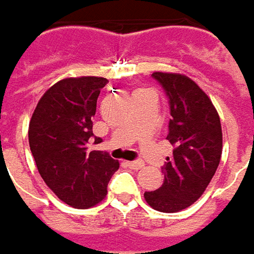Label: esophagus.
I'll use <instances>...</instances> for the list:
<instances>
[{"instance_id":"1","label":"esophagus","mask_w":254,"mask_h":254,"mask_svg":"<svg viewBox=\"0 0 254 254\" xmlns=\"http://www.w3.org/2000/svg\"><path fill=\"white\" fill-rule=\"evenodd\" d=\"M129 169H133V170H139V169H142L143 167V162H140V160H133V162H125Z\"/></svg>"}]
</instances>
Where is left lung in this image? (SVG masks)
<instances>
[{
  "instance_id": "8db88e82",
  "label": "left lung",
  "mask_w": 254,
  "mask_h": 254,
  "mask_svg": "<svg viewBox=\"0 0 254 254\" xmlns=\"http://www.w3.org/2000/svg\"><path fill=\"white\" fill-rule=\"evenodd\" d=\"M169 100L171 119L167 140L173 154L162 167V187L146 191L144 199L160 212H179L194 204L208 187L222 154L219 115L197 84L173 73H153Z\"/></svg>"
}]
</instances>
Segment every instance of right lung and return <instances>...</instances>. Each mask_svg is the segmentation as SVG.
Here are the masks:
<instances>
[{
    "instance_id": "right-lung-1",
    "label": "right lung",
    "mask_w": 254,
    "mask_h": 254,
    "mask_svg": "<svg viewBox=\"0 0 254 254\" xmlns=\"http://www.w3.org/2000/svg\"><path fill=\"white\" fill-rule=\"evenodd\" d=\"M102 77L64 78L40 98L29 122V146L43 181L74 208H90L107 195L119 163L105 152H87ZM95 137L94 143H100Z\"/></svg>"
}]
</instances>
